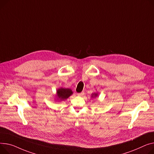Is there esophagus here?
Returning a JSON list of instances; mask_svg holds the SVG:
<instances>
[{
	"instance_id": "1",
	"label": "esophagus",
	"mask_w": 154,
	"mask_h": 154,
	"mask_svg": "<svg viewBox=\"0 0 154 154\" xmlns=\"http://www.w3.org/2000/svg\"><path fill=\"white\" fill-rule=\"evenodd\" d=\"M84 94H85V93H84V91H82V92H81V93L78 94L77 95H78V96H80V97H82V96H83Z\"/></svg>"
}]
</instances>
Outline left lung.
Listing matches in <instances>:
<instances>
[{
    "label": "left lung",
    "instance_id": "left-lung-1",
    "mask_svg": "<svg viewBox=\"0 0 154 154\" xmlns=\"http://www.w3.org/2000/svg\"><path fill=\"white\" fill-rule=\"evenodd\" d=\"M98 96V94H92V95H91V97L92 98H94V97H97Z\"/></svg>",
    "mask_w": 154,
    "mask_h": 154
}]
</instances>
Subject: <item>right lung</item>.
I'll return each instance as SVG.
<instances>
[{"label": "right lung", "mask_w": 154, "mask_h": 154, "mask_svg": "<svg viewBox=\"0 0 154 154\" xmlns=\"http://www.w3.org/2000/svg\"><path fill=\"white\" fill-rule=\"evenodd\" d=\"M57 97L60 101H64L67 99L72 94H73L72 91L69 88H60L57 90Z\"/></svg>", "instance_id": "obj_1"}]
</instances>
